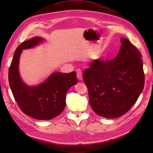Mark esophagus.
Wrapping results in <instances>:
<instances>
[{
    "mask_svg": "<svg viewBox=\"0 0 153 153\" xmlns=\"http://www.w3.org/2000/svg\"><path fill=\"white\" fill-rule=\"evenodd\" d=\"M76 75H77V78L78 80H83V77H82V71L80 69H76Z\"/></svg>",
    "mask_w": 153,
    "mask_h": 153,
    "instance_id": "obj_1",
    "label": "esophagus"
}]
</instances>
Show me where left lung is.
Wrapping results in <instances>:
<instances>
[{
	"mask_svg": "<svg viewBox=\"0 0 153 153\" xmlns=\"http://www.w3.org/2000/svg\"><path fill=\"white\" fill-rule=\"evenodd\" d=\"M112 61L95 60L84 72L92 109L100 116L117 118L135 103L144 86L140 52L128 39Z\"/></svg>",
	"mask_w": 153,
	"mask_h": 153,
	"instance_id": "left-lung-1",
	"label": "left lung"
}]
</instances>
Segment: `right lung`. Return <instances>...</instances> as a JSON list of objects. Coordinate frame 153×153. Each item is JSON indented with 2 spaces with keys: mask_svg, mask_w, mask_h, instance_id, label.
I'll return each instance as SVG.
<instances>
[{
  "mask_svg": "<svg viewBox=\"0 0 153 153\" xmlns=\"http://www.w3.org/2000/svg\"><path fill=\"white\" fill-rule=\"evenodd\" d=\"M41 37L22 43L16 49L9 69V83L15 101L26 115L38 120H50L57 116L66 106V93L76 85V73L54 72L38 85L30 86L22 80L19 62L22 50L45 42Z\"/></svg>",
  "mask_w": 153,
  "mask_h": 153,
  "instance_id": "1",
  "label": "right lung"
}]
</instances>
